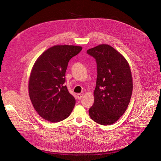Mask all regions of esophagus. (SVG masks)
Here are the masks:
<instances>
[{
    "instance_id": "esophagus-1",
    "label": "esophagus",
    "mask_w": 161,
    "mask_h": 161,
    "mask_svg": "<svg viewBox=\"0 0 161 161\" xmlns=\"http://www.w3.org/2000/svg\"><path fill=\"white\" fill-rule=\"evenodd\" d=\"M82 97H83V95H82L81 94H77V98H78V99L80 100V99L82 98Z\"/></svg>"
}]
</instances>
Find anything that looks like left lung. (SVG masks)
I'll return each mask as SVG.
<instances>
[{"label": "left lung", "mask_w": 161, "mask_h": 161, "mask_svg": "<svg viewBox=\"0 0 161 161\" xmlns=\"http://www.w3.org/2000/svg\"><path fill=\"white\" fill-rule=\"evenodd\" d=\"M97 63L94 103L89 115L94 122L109 125L117 121L129 104L132 80L125 58L108 44H100L86 51Z\"/></svg>", "instance_id": "left-lung-1"}]
</instances>
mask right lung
I'll return each mask as SVG.
<instances>
[{"instance_id":"obj_1","label":"right lung","mask_w":161,"mask_h":161,"mask_svg":"<svg viewBox=\"0 0 161 161\" xmlns=\"http://www.w3.org/2000/svg\"><path fill=\"white\" fill-rule=\"evenodd\" d=\"M82 50L81 47L57 45L45 51L34 65L29 83L30 99L44 120L58 122L67 118L76 103L65 82L68 62Z\"/></svg>"}]
</instances>
